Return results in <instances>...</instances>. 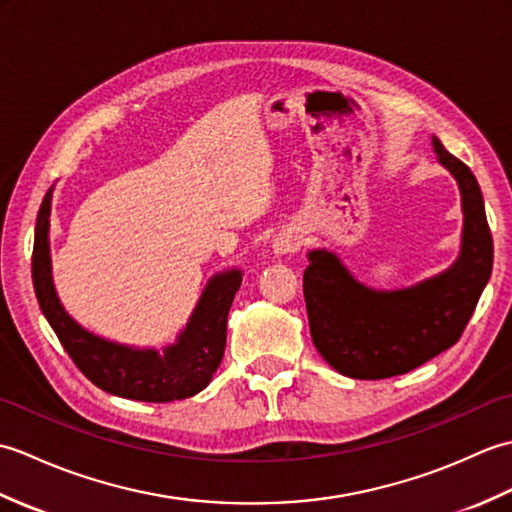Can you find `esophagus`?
I'll list each match as a JSON object with an SVG mask.
<instances>
[{"instance_id": "34e87169", "label": "esophagus", "mask_w": 512, "mask_h": 512, "mask_svg": "<svg viewBox=\"0 0 512 512\" xmlns=\"http://www.w3.org/2000/svg\"><path fill=\"white\" fill-rule=\"evenodd\" d=\"M301 246V235L297 233H281L275 239V250L277 253H295Z\"/></svg>"}]
</instances>
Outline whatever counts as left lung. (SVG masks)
<instances>
[{"instance_id": "left-lung-1", "label": "left lung", "mask_w": 512, "mask_h": 512, "mask_svg": "<svg viewBox=\"0 0 512 512\" xmlns=\"http://www.w3.org/2000/svg\"><path fill=\"white\" fill-rule=\"evenodd\" d=\"M433 147L462 191V253L447 273L396 292L356 284L339 259L312 250L303 273L312 343L336 372L358 380L407 374L460 341L493 270L480 184L438 138Z\"/></svg>"}]
</instances>
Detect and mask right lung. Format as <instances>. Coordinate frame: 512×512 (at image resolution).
<instances>
[{
	"mask_svg": "<svg viewBox=\"0 0 512 512\" xmlns=\"http://www.w3.org/2000/svg\"><path fill=\"white\" fill-rule=\"evenodd\" d=\"M50 198L52 189H48L37 215L32 284H35L41 312L46 314L72 363L96 387L129 400L171 402L202 391L211 383L213 372L220 367L224 356L226 317L235 292L242 284V273L228 270L209 281L187 330L180 334L176 345L167 347L165 354L154 350H132V347L99 339V336L85 332L65 314L57 292H54L48 248Z\"/></svg>",
	"mask_w": 512,
	"mask_h": 512,
	"instance_id": "1",
	"label": "right lung"
}]
</instances>
